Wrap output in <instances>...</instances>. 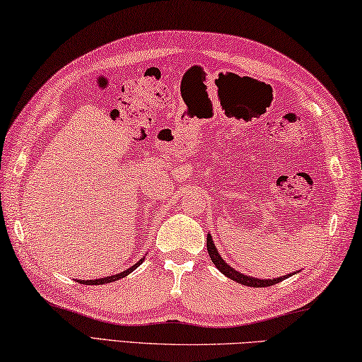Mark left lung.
<instances>
[{"label":"left lung","instance_id":"1","mask_svg":"<svg viewBox=\"0 0 362 362\" xmlns=\"http://www.w3.org/2000/svg\"><path fill=\"white\" fill-rule=\"evenodd\" d=\"M207 252H209L210 259H212V262L216 266V269H218L221 274H225L226 277H229L234 281H238V284L253 286V288H264V286H272L275 284H279V281L286 279V277H284V279L280 277V279H274V280H261V279L248 277V275H244V274H240L238 271H234L231 266L226 264L225 259H223L221 256L218 255V252H216V248L214 245V240H212V235H210V234H207Z\"/></svg>","mask_w":362,"mask_h":362}]
</instances>
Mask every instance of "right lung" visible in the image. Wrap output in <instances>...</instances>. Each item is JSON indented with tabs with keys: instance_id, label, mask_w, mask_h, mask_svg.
I'll return each instance as SVG.
<instances>
[{
	"instance_id": "1",
	"label": "right lung",
	"mask_w": 362,
	"mask_h": 362,
	"mask_svg": "<svg viewBox=\"0 0 362 362\" xmlns=\"http://www.w3.org/2000/svg\"><path fill=\"white\" fill-rule=\"evenodd\" d=\"M144 259H141L139 262H137V264H134L133 267H129V269H127V271H123V272H120V274H117V275H110V277H104V279H98V280H78L81 281V284H85V285H103V284H110V281H115V280H120V279H123V277H127V275L129 274V272H133L134 269L141 264Z\"/></svg>"
}]
</instances>
